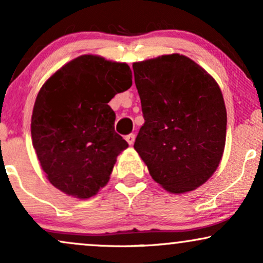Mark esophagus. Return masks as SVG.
Wrapping results in <instances>:
<instances>
[{
    "label": "esophagus",
    "instance_id": "34e87169",
    "mask_svg": "<svg viewBox=\"0 0 263 263\" xmlns=\"http://www.w3.org/2000/svg\"><path fill=\"white\" fill-rule=\"evenodd\" d=\"M125 140H126V142H128L129 145H133V144H134V141H135V134H133V133H130V134L125 135Z\"/></svg>",
    "mask_w": 263,
    "mask_h": 263
}]
</instances>
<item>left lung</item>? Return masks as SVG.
<instances>
[{
	"label": "left lung",
	"instance_id": "left-lung-1",
	"mask_svg": "<svg viewBox=\"0 0 263 263\" xmlns=\"http://www.w3.org/2000/svg\"><path fill=\"white\" fill-rule=\"evenodd\" d=\"M133 70L145 119L134 148L166 190L196 189L224 150L227 111L218 84L178 53L134 63Z\"/></svg>",
	"mask_w": 263,
	"mask_h": 263
}]
</instances>
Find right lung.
<instances>
[{"mask_svg":"<svg viewBox=\"0 0 263 263\" xmlns=\"http://www.w3.org/2000/svg\"><path fill=\"white\" fill-rule=\"evenodd\" d=\"M132 86L125 63L85 54L57 70L41 87L31 116V139L47 179L87 199L109 180L128 144L115 132L108 102Z\"/></svg>","mask_w":263,"mask_h":263,"instance_id":"add662e5","label":"right lung"}]
</instances>
